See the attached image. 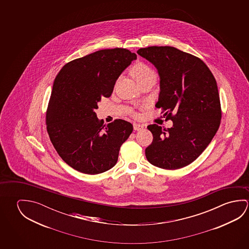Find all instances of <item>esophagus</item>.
I'll return each instance as SVG.
<instances>
[{"label":"esophagus","instance_id":"1","mask_svg":"<svg viewBox=\"0 0 249 249\" xmlns=\"http://www.w3.org/2000/svg\"><path fill=\"white\" fill-rule=\"evenodd\" d=\"M133 125H134V129L135 131L142 130V129L144 128V126H143L142 124H140V123H134Z\"/></svg>","mask_w":249,"mask_h":249}]
</instances>
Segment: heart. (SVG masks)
Returning a JSON list of instances; mask_svg holds the SVG:
<instances>
[{"label":"heart","mask_w":249,"mask_h":249,"mask_svg":"<svg viewBox=\"0 0 249 249\" xmlns=\"http://www.w3.org/2000/svg\"><path fill=\"white\" fill-rule=\"evenodd\" d=\"M131 75L137 82L145 78L155 77L154 70H152L149 66L143 63V62L136 63L131 69Z\"/></svg>","instance_id":"1"}]
</instances>
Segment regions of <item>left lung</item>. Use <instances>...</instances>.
<instances>
[{
  "label": "left lung",
  "instance_id": "left-lung-1",
  "mask_svg": "<svg viewBox=\"0 0 249 249\" xmlns=\"http://www.w3.org/2000/svg\"><path fill=\"white\" fill-rule=\"evenodd\" d=\"M160 75L155 106L173 122L170 128L147 126L153 142L146 148L155 167L175 170L196 160L211 142L220 124V95L215 78L200 58L169 46L140 49Z\"/></svg>",
  "mask_w": 249,
  "mask_h": 249
}]
</instances>
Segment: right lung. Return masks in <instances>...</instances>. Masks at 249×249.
<instances>
[{
    "label": "right lung",
    "mask_w": 249,
    "mask_h": 249,
    "mask_svg": "<svg viewBox=\"0 0 249 249\" xmlns=\"http://www.w3.org/2000/svg\"><path fill=\"white\" fill-rule=\"evenodd\" d=\"M136 54L126 49H102L68 62L53 82L46 114L47 131L58 155L77 171L97 175L114 167L133 125L96 117L102 97H109L116 80Z\"/></svg>",
    "instance_id": "add662e5"
}]
</instances>
